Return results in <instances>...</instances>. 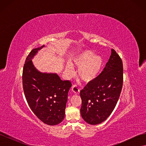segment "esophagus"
<instances>
[{"mask_svg":"<svg viewBox=\"0 0 146 146\" xmlns=\"http://www.w3.org/2000/svg\"><path fill=\"white\" fill-rule=\"evenodd\" d=\"M72 91L75 94H78L80 93V90L77 85H73L72 87Z\"/></svg>","mask_w":146,"mask_h":146,"instance_id":"esophagus-1","label":"esophagus"}]
</instances>
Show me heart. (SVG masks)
Here are the masks:
<instances>
[{
  "label": "heart",
  "instance_id": "obj_1",
  "mask_svg": "<svg viewBox=\"0 0 146 146\" xmlns=\"http://www.w3.org/2000/svg\"><path fill=\"white\" fill-rule=\"evenodd\" d=\"M104 59L102 56L94 55L90 50H84L77 55L72 60V65L78 68V76L85 83H91L98 77L104 66ZM66 70L69 74H71L73 68L68 64Z\"/></svg>",
  "mask_w": 146,
  "mask_h": 146
}]
</instances>
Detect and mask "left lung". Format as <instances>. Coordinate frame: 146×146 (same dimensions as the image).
<instances>
[{
    "instance_id": "8db88e82",
    "label": "left lung",
    "mask_w": 146,
    "mask_h": 146,
    "mask_svg": "<svg viewBox=\"0 0 146 146\" xmlns=\"http://www.w3.org/2000/svg\"><path fill=\"white\" fill-rule=\"evenodd\" d=\"M122 83V61L116 51L111 49L103 71L80 91V113L84 121L91 125L105 121L116 107Z\"/></svg>"
}]
</instances>
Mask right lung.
Wrapping results in <instances>:
<instances>
[{
	"label": "right lung",
	"mask_w": 146,
	"mask_h": 146,
	"mask_svg": "<svg viewBox=\"0 0 146 146\" xmlns=\"http://www.w3.org/2000/svg\"><path fill=\"white\" fill-rule=\"evenodd\" d=\"M44 45L35 48L26 58L23 72L25 98L38 119L49 125L61 123L65 116L68 92L72 85L63 81L56 73L42 72L35 67L32 59Z\"/></svg>",
	"instance_id": "1"
}]
</instances>
